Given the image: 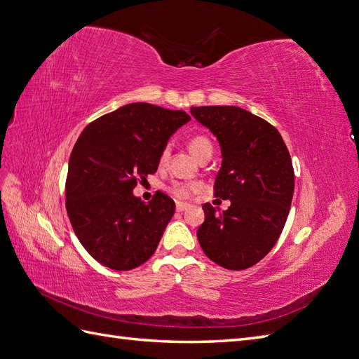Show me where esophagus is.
Instances as JSON below:
<instances>
[{
    "label": "esophagus",
    "instance_id": "34e87169",
    "mask_svg": "<svg viewBox=\"0 0 359 359\" xmlns=\"http://www.w3.org/2000/svg\"><path fill=\"white\" fill-rule=\"evenodd\" d=\"M188 208H191V205H189V203H183V202H177V203H176V210H177L179 212H182V211H187Z\"/></svg>",
    "mask_w": 359,
    "mask_h": 359
}]
</instances>
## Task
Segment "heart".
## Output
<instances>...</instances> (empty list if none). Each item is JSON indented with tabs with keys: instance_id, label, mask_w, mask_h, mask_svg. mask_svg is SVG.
I'll return each instance as SVG.
<instances>
[{
	"instance_id": "b5f03b06",
	"label": "heart",
	"mask_w": 359,
	"mask_h": 359,
	"mask_svg": "<svg viewBox=\"0 0 359 359\" xmlns=\"http://www.w3.org/2000/svg\"><path fill=\"white\" fill-rule=\"evenodd\" d=\"M189 149L191 153H193L197 159L200 156H202L205 151H208V149H212V145L211 142L208 140L206 137L203 136H196L189 140ZM170 157V148L165 147L162 151H161V156H159V163L161 165H165L166 161H168ZM198 189V185H196V183H182V182H174L172 185L170 187V191L171 193L176 196V197H188L194 193V191Z\"/></svg>"
}]
</instances>
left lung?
Returning <instances> with one entry per match:
<instances>
[{
    "instance_id": "obj_1",
    "label": "left lung",
    "mask_w": 359,
    "mask_h": 359,
    "mask_svg": "<svg viewBox=\"0 0 359 359\" xmlns=\"http://www.w3.org/2000/svg\"><path fill=\"white\" fill-rule=\"evenodd\" d=\"M196 121L217 137L222 168L214 196L231 200L226 211L203 205L197 229L208 258L224 269L258 263L281 234L294 196V168L278 130L234 105L191 107Z\"/></svg>"
}]
</instances>
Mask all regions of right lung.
Segmentation results:
<instances>
[{
	"mask_svg": "<svg viewBox=\"0 0 359 359\" xmlns=\"http://www.w3.org/2000/svg\"><path fill=\"white\" fill-rule=\"evenodd\" d=\"M191 118L135 102L88 123L69 161L65 208L74 234L96 262L114 271L144 264L174 215V200L156 193L144 203L137 182L157 171L161 151Z\"/></svg>",
	"mask_w": 359,
	"mask_h": 359,
	"instance_id": "right-lung-1",
	"label": "right lung"
}]
</instances>
